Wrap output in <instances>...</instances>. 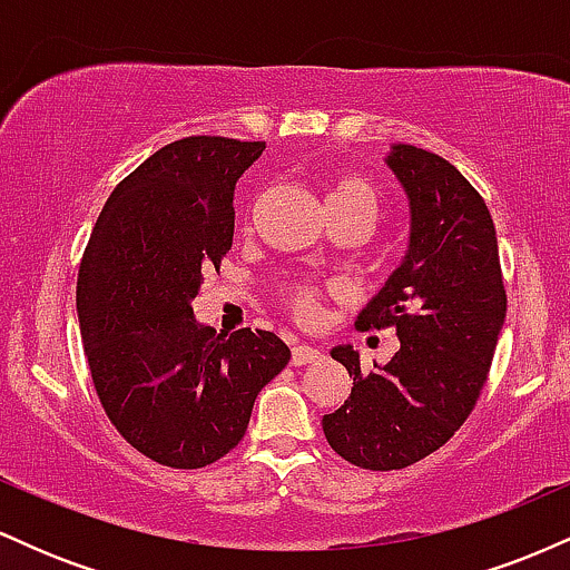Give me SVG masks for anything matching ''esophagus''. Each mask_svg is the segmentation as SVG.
<instances>
[{
	"label": "esophagus",
	"instance_id": "34e87169",
	"mask_svg": "<svg viewBox=\"0 0 570 570\" xmlns=\"http://www.w3.org/2000/svg\"><path fill=\"white\" fill-rule=\"evenodd\" d=\"M324 353L318 348H313V345H294L292 348V367H303V364H313L318 362Z\"/></svg>",
	"mask_w": 570,
	"mask_h": 570
}]
</instances>
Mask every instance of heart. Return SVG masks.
Masks as SVG:
<instances>
[{
    "mask_svg": "<svg viewBox=\"0 0 570 570\" xmlns=\"http://www.w3.org/2000/svg\"><path fill=\"white\" fill-rule=\"evenodd\" d=\"M375 189H372L370 181L358 179V176H343L332 185L330 195H326V208H367V212L375 217ZM286 303L294 311V316L299 322H311L318 313V292L307 284H289L286 286Z\"/></svg>",
    "mask_w": 570,
    "mask_h": 570,
    "instance_id": "1",
    "label": "heart"
}]
</instances>
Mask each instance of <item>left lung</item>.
<instances>
[{"label": "left lung", "mask_w": 570, "mask_h": 570, "mask_svg": "<svg viewBox=\"0 0 570 570\" xmlns=\"http://www.w3.org/2000/svg\"><path fill=\"white\" fill-rule=\"evenodd\" d=\"M385 166L407 198V252L356 324L396 326L399 351L364 370L353 345H335L353 389L322 417L330 448L372 472L410 466L463 426L507 318L499 238L480 193L412 144H391Z\"/></svg>", "instance_id": "left-lung-1"}]
</instances>
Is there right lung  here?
Wrapping results in <instances>:
<instances>
[{"label":"right lung","mask_w":570,"mask_h":570,"mask_svg":"<svg viewBox=\"0 0 570 570\" xmlns=\"http://www.w3.org/2000/svg\"><path fill=\"white\" fill-rule=\"evenodd\" d=\"M265 141L189 136L112 189L77 278L96 394L139 453L200 469L244 440L254 399L289 364L273 332L230 337L193 313L203 273L233 246V195Z\"/></svg>","instance_id":"add662e5"}]
</instances>
